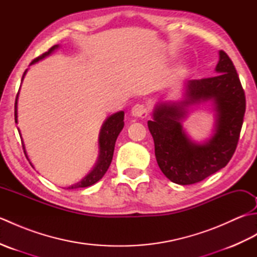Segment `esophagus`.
<instances>
[{
  "mask_svg": "<svg viewBox=\"0 0 257 257\" xmlns=\"http://www.w3.org/2000/svg\"><path fill=\"white\" fill-rule=\"evenodd\" d=\"M132 116L136 118H145L147 116V108L141 103H137L132 109Z\"/></svg>",
  "mask_w": 257,
  "mask_h": 257,
  "instance_id": "1",
  "label": "esophagus"
}]
</instances>
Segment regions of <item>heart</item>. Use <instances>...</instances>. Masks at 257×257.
I'll list each match as a JSON object with an SVG mask.
<instances>
[{
  "instance_id": "b5f03b06",
  "label": "heart",
  "mask_w": 257,
  "mask_h": 257,
  "mask_svg": "<svg viewBox=\"0 0 257 257\" xmlns=\"http://www.w3.org/2000/svg\"><path fill=\"white\" fill-rule=\"evenodd\" d=\"M179 73H180V74H184V73H185V69H184V68H181V69L179 70Z\"/></svg>"
}]
</instances>
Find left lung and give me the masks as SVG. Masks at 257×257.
Segmentation results:
<instances>
[{
  "mask_svg": "<svg viewBox=\"0 0 257 257\" xmlns=\"http://www.w3.org/2000/svg\"><path fill=\"white\" fill-rule=\"evenodd\" d=\"M214 77L188 80L181 99L160 100L148 121L154 138L155 155L160 170L173 183L200 182L224 168L235 152L245 113V94L236 69L223 51ZM209 102L215 112L211 137L195 142L183 121L191 106Z\"/></svg>",
  "mask_w": 257,
  "mask_h": 257,
  "instance_id": "1",
  "label": "left lung"
}]
</instances>
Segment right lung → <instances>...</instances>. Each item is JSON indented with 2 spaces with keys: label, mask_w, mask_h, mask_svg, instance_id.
I'll list each match as a JSON object with an SVG mask.
<instances>
[{
  "label": "right lung",
  "mask_w": 257,
  "mask_h": 257,
  "mask_svg": "<svg viewBox=\"0 0 257 257\" xmlns=\"http://www.w3.org/2000/svg\"><path fill=\"white\" fill-rule=\"evenodd\" d=\"M59 48V45H54L52 48L48 50V52L43 54L42 56L35 58L34 61H33L31 65H34L36 63H38L42 59H44L45 57L50 56L51 54ZM27 69L24 72L23 74V77H22V81L24 79V76L26 75ZM21 88V87H20ZM19 94L16 95V99H15V112H14V116H15V123H18V100H19ZM123 117H124V112L123 111H118V112H114L110 116L107 117V119L103 121L102 125H101V129H100V133H99V137H98V159L97 162L95 163V167L91 169V171L87 174V176L81 179L80 181H78L77 183H74L72 185H69V187H65L64 189H78V188H86V187H90V185L95 184L96 182L99 181V180L103 177V174H105L108 170L109 166H110L111 160H112V156H113V150H114V144H116V140L117 137L119 136L120 132H121L124 122H123ZM19 130V134H20V137L22 139V145H23V149L25 152V156L27 159H29V156L26 154V150H25V145H24V141L23 138H22V135L20 129ZM30 161V159H29ZM32 165V162H30ZM33 166V165H32Z\"/></svg>",
  "instance_id": "right-lung-1"
}]
</instances>
